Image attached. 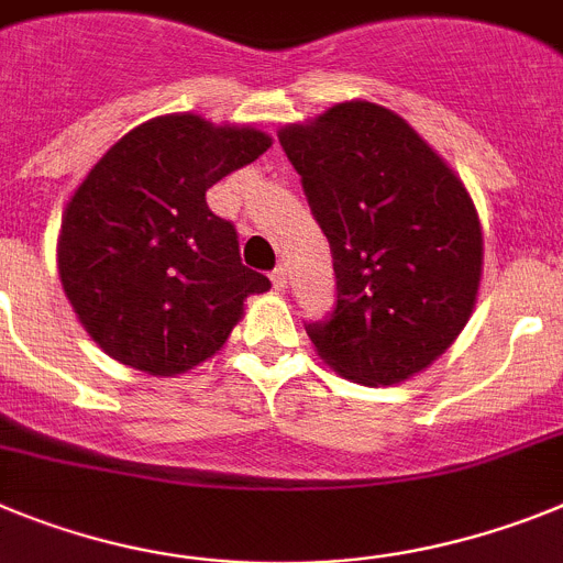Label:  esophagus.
Instances as JSON below:
<instances>
[{"label": "esophagus", "instance_id": "1", "mask_svg": "<svg viewBox=\"0 0 563 563\" xmlns=\"http://www.w3.org/2000/svg\"><path fill=\"white\" fill-rule=\"evenodd\" d=\"M272 283H275L277 291H283V288H286V268L277 266L275 272H272Z\"/></svg>", "mask_w": 563, "mask_h": 563}]
</instances>
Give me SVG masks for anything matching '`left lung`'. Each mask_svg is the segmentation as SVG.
I'll return each mask as SVG.
<instances>
[{
    "instance_id": "8db88e82",
    "label": "left lung",
    "mask_w": 563,
    "mask_h": 563,
    "mask_svg": "<svg viewBox=\"0 0 563 563\" xmlns=\"http://www.w3.org/2000/svg\"><path fill=\"white\" fill-rule=\"evenodd\" d=\"M280 146L334 257V311L306 322L314 349L363 385L428 368L464 329L482 277L464 184L413 126L371 101L286 126Z\"/></svg>"
}]
</instances>
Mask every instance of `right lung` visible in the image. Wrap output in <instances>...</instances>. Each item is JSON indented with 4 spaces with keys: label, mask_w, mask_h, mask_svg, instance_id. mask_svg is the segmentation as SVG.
<instances>
[{
    "label": "right lung",
    "mask_w": 563,
    "mask_h": 563,
    "mask_svg": "<svg viewBox=\"0 0 563 563\" xmlns=\"http://www.w3.org/2000/svg\"><path fill=\"white\" fill-rule=\"evenodd\" d=\"M272 139L214 126L192 112L161 115L107 150L67 203L58 275L87 334L153 376L221 351L266 275L241 263L232 221L207 189L252 164Z\"/></svg>",
    "instance_id": "obj_1"
}]
</instances>
